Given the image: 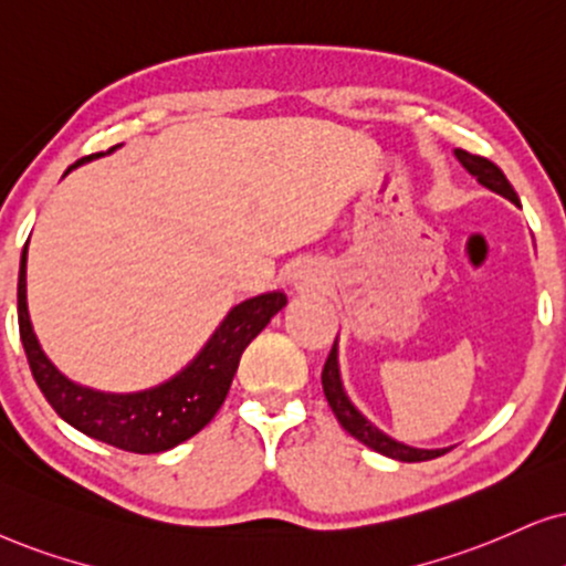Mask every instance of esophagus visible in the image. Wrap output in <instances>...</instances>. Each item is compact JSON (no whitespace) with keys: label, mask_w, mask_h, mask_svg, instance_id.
Here are the masks:
<instances>
[{"label":"esophagus","mask_w":566,"mask_h":566,"mask_svg":"<svg viewBox=\"0 0 566 566\" xmlns=\"http://www.w3.org/2000/svg\"><path fill=\"white\" fill-rule=\"evenodd\" d=\"M292 282H295V287H307V279L305 276H295V279H292Z\"/></svg>","instance_id":"1"}]
</instances>
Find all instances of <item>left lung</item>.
I'll list each match as a JSON object with an SVG mask.
<instances>
[{"mask_svg":"<svg viewBox=\"0 0 566 566\" xmlns=\"http://www.w3.org/2000/svg\"><path fill=\"white\" fill-rule=\"evenodd\" d=\"M457 159H460V164L470 171V175L478 177V182L485 185V188L493 190V192H499V196L510 198L512 203L520 206L517 192H514L510 180H506L504 171L499 169L496 164L485 159V156L462 151V148H457ZM321 384H324L326 402H328V407H332V412L336 415V420H339V426L345 428L349 436H355L357 441L366 443L368 449H374V452L384 454V457H391V460H399V462H426V460H436V457L449 452V449H412V447H405V443L389 439V436L378 431L374 423H368V420L363 418V415L357 412L353 405H349L345 389H342L339 368H336V349H332V355H328L324 374H321Z\"/></svg>","mask_w":566,"mask_h":566,"instance_id":"1","label":"left lung"}]
</instances>
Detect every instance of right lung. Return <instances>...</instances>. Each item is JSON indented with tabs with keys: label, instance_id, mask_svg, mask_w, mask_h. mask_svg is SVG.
<instances>
[{
	"label": "right lung",
	"instance_id": "1",
	"mask_svg": "<svg viewBox=\"0 0 566 566\" xmlns=\"http://www.w3.org/2000/svg\"><path fill=\"white\" fill-rule=\"evenodd\" d=\"M114 148H106L104 154ZM104 154L83 156L70 169ZM284 305H287L284 292H266V295L245 300V303L232 307L224 324L217 328L209 345L203 347V353L180 376L156 386V389L138 391V395H102V391L83 389V386L67 381L41 353L25 305V248L23 259H20V339H23L28 366H31L41 395L46 397V402L54 407V412L62 420H67L81 433L135 454L167 452V449L196 436L206 423H211L213 415L224 405L245 347Z\"/></svg>",
	"mask_w": 566,
	"mask_h": 566
}]
</instances>
